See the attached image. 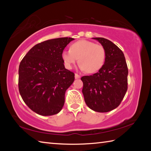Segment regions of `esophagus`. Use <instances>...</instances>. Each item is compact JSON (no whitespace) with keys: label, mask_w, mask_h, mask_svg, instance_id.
Here are the masks:
<instances>
[{"label":"esophagus","mask_w":151,"mask_h":151,"mask_svg":"<svg viewBox=\"0 0 151 151\" xmlns=\"http://www.w3.org/2000/svg\"><path fill=\"white\" fill-rule=\"evenodd\" d=\"M75 78L76 79H78V78H80V77H81V76L79 75H78V74H75Z\"/></svg>","instance_id":"34e87169"}]
</instances>
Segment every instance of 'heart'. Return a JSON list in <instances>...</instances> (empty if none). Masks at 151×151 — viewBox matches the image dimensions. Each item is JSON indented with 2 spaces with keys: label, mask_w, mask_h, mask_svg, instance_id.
Segmentation results:
<instances>
[{
  "label": "heart",
  "mask_w": 151,
  "mask_h": 151,
  "mask_svg": "<svg viewBox=\"0 0 151 151\" xmlns=\"http://www.w3.org/2000/svg\"><path fill=\"white\" fill-rule=\"evenodd\" d=\"M105 50L102 45L86 40H80L70 46V50H64L62 58L68 69L73 68L78 59L79 67L88 73L101 69L105 60Z\"/></svg>",
  "instance_id": "b5f03b06"
}]
</instances>
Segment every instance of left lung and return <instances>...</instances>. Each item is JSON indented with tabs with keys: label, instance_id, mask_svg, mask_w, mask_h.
<instances>
[{
	"label": "left lung",
	"instance_id": "1",
	"mask_svg": "<svg viewBox=\"0 0 151 151\" xmlns=\"http://www.w3.org/2000/svg\"><path fill=\"white\" fill-rule=\"evenodd\" d=\"M105 50V60L99 72L81 78L85 101L89 108L106 112L121 104L127 91L128 68L122 51L111 40L93 38Z\"/></svg>",
	"mask_w": 151,
	"mask_h": 151
}]
</instances>
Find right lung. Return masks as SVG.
Returning a JSON list of instances; mask_svg holds the SVG:
<instances>
[{
  "label": "right lung",
  "instance_id": "right-lung-1",
  "mask_svg": "<svg viewBox=\"0 0 151 151\" xmlns=\"http://www.w3.org/2000/svg\"><path fill=\"white\" fill-rule=\"evenodd\" d=\"M73 38H58L35 45L20 63L19 89L25 104L36 113L54 115L65 104V92L75 81L66 69L63 50Z\"/></svg>",
  "mask_w": 151,
  "mask_h": 151
}]
</instances>
